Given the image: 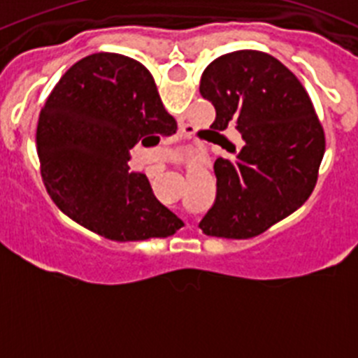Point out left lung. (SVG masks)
<instances>
[{"mask_svg": "<svg viewBox=\"0 0 358 358\" xmlns=\"http://www.w3.org/2000/svg\"><path fill=\"white\" fill-rule=\"evenodd\" d=\"M199 91L217 110L211 132L226 140L220 132L235 125L243 141L235 159L215 161L217 197L199 227L210 236L252 238L310 197L324 131L301 82L268 53L220 55Z\"/></svg>", "mask_w": 358, "mask_h": 358, "instance_id": "8db88e82", "label": "left lung"}]
</instances>
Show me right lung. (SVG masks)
<instances>
[{"label": "right lung", "mask_w": 358, "mask_h": 358, "mask_svg": "<svg viewBox=\"0 0 358 358\" xmlns=\"http://www.w3.org/2000/svg\"><path fill=\"white\" fill-rule=\"evenodd\" d=\"M176 131L143 64L109 52L84 57L41 109L36 143L46 192L71 220L109 240L173 235L182 220L154 197L145 173L129 172V150Z\"/></svg>", "instance_id": "add662e5"}]
</instances>
